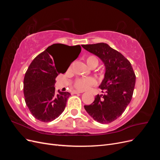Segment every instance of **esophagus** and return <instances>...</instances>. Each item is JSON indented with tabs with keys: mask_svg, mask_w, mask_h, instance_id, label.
I'll return each mask as SVG.
<instances>
[{
	"mask_svg": "<svg viewBox=\"0 0 160 160\" xmlns=\"http://www.w3.org/2000/svg\"><path fill=\"white\" fill-rule=\"evenodd\" d=\"M83 93V92H81V91H74L73 92H72V93H74V94H77V93Z\"/></svg>",
	"mask_w": 160,
	"mask_h": 160,
	"instance_id": "obj_1",
	"label": "esophagus"
}]
</instances>
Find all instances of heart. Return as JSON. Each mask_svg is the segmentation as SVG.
<instances>
[{
  "label": "heart",
  "instance_id": "b5f03b06",
  "mask_svg": "<svg viewBox=\"0 0 160 160\" xmlns=\"http://www.w3.org/2000/svg\"><path fill=\"white\" fill-rule=\"evenodd\" d=\"M86 62L89 67L95 65L98 66V60L93 55H90L87 57ZM95 84V80L93 78H92V77H89V78L78 79L75 82L74 86L77 90L85 91L88 89L91 85H93Z\"/></svg>",
  "mask_w": 160,
  "mask_h": 160
}]
</instances>
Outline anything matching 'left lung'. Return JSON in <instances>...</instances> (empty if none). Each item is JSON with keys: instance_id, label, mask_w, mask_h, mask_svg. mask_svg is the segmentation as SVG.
<instances>
[{"instance_id": "left-lung-1", "label": "left lung", "mask_w": 160, "mask_h": 160, "mask_svg": "<svg viewBox=\"0 0 160 160\" xmlns=\"http://www.w3.org/2000/svg\"><path fill=\"white\" fill-rule=\"evenodd\" d=\"M85 50L99 57L105 67L104 79L99 85L103 95L84 108L94 120L109 123L122 115L132 100L135 84L132 64L122 53L104 42L82 45Z\"/></svg>"}]
</instances>
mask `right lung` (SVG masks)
Listing matches in <instances>:
<instances>
[{"label":"right lung","instance_id":"add662e5","mask_svg":"<svg viewBox=\"0 0 160 160\" xmlns=\"http://www.w3.org/2000/svg\"><path fill=\"white\" fill-rule=\"evenodd\" d=\"M81 51L80 45L53 44L38 55L26 71L23 82L25 101L33 117L42 122H52L63 112L69 92L56 93L55 79L64 73ZM73 55L69 61H60V55Z\"/></svg>","mask_w":160,"mask_h":160}]
</instances>
